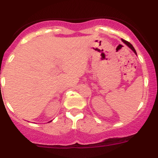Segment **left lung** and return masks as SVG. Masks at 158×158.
Segmentation results:
<instances>
[{"mask_svg":"<svg viewBox=\"0 0 158 158\" xmlns=\"http://www.w3.org/2000/svg\"><path fill=\"white\" fill-rule=\"evenodd\" d=\"M123 40V43H125V44H127V46H128V47H130V48H131V50H132V51H134V52H135V54H136V51H135V48H134V47H133V46L131 45V43H129V42L126 41V40Z\"/></svg>","mask_w":158,"mask_h":158,"instance_id":"1","label":"left lung"}]
</instances>
